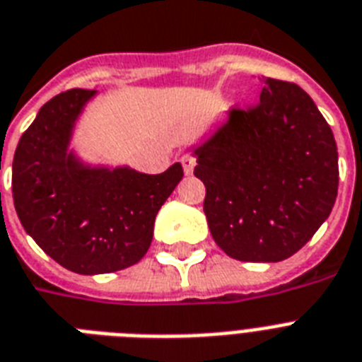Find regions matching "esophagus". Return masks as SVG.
<instances>
[{
    "label": "esophagus",
    "instance_id": "obj_1",
    "mask_svg": "<svg viewBox=\"0 0 362 362\" xmlns=\"http://www.w3.org/2000/svg\"><path fill=\"white\" fill-rule=\"evenodd\" d=\"M180 163L182 167H184V173H186V175H193V169H195V158H193V156L182 154Z\"/></svg>",
    "mask_w": 362,
    "mask_h": 362
}]
</instances>
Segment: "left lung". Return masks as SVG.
<instances>
[{
    "label": "left lung",
    "mask_w": 362,
    "mask_h": 362,
    "mask_svg": "<svg viewBox=\"0 0 362 362\" xmlns=\"http://www.w3.org/2000/svg\"><path fill=\"white\" fill-rule=\"evenodd\" d=\"M214 242L242 262H281L314 236L339 191L334 135L299 85L264 78L260 102L230 110L193 148Z\"/></svg>",
    "instance_id": "obj_1"
}]
</instances>
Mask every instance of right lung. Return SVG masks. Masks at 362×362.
I'll use <instances>...</instances> for the list:
<instances>
[{
	"instance_id": "1",
	"label": "right lung",
	"mask_w": 362,
	"mask_h": 362,
	"mask_svg": "<svg viewBox=\"0 0 362 362\" xmlns=\"http://www.w3.org/2000/svg\"><path fill=\"white\" fill-rule=\"evenodd\" d=\"M96 90L54 96L20 137L13 160V199L22 227L57 264L98 275L145 257L154 219L184 171L161 175L83 163L70 151L76 122Z\"/></svg>"
}]
</instances>
